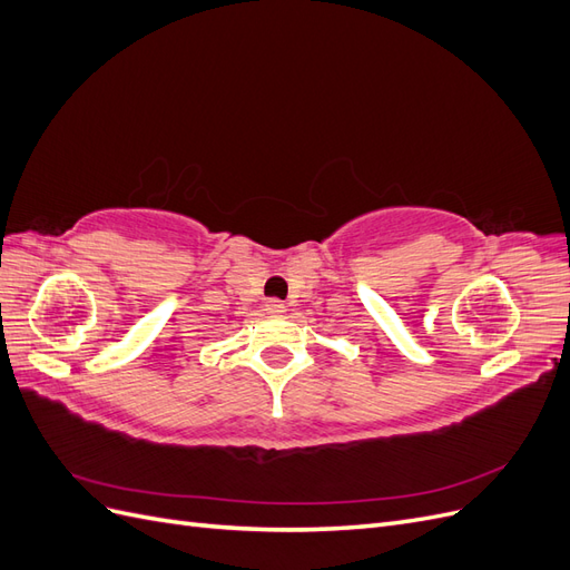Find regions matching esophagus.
Segmentation results:
<instances>
[{
    "mask_svg": "<svg viewBox=\"0 0 570 570\" xmlns=\"http://www.w3.org/2000/svg\"><path fill=\"white\" fill-rule=\"evenodd\" d=\"M264 312L268 314V316H283L287 308H285V304L281 302V299H268L266 304H264Z\"/></svg>",
    "mask_w": 570,
    "mask_h": 570,
    "instance_id": "obj_1",
    "label": "esophagus"
}]
</instances>
